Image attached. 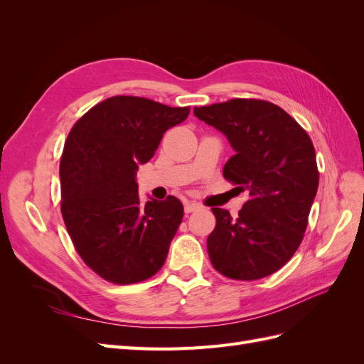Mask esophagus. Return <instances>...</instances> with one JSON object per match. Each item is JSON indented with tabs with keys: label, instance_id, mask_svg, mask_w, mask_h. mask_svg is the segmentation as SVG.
Instances as JSON below:
<instances>
[{
	"label": "esophagus",
	"instance_id": "obj_1",
	"mask_svg": "<svg viewBox=\"0 0 364 364\" xmlns=\"http://www.w3.org/2000/svg\"><path fill=\"white\" fill-rule=\"evenodd\" d=\"M200 208V205L199 203H196V202H186L185 203V213L186 214H190V213H194V211H197V209Z\"/></svg>",
	"mask_w": 364,
	"mask_h": 364
}]
</instances>
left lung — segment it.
<instances>
[{
	"mask_svg": "<svg viewBox=\"0 0 364 364\" xmlns=\"http://www.w3.org/2000/svg\"><path fill=\"white\" fill-rule=\"evenodd\" d=\"M194 115L226 135L235 155L223 178L249 194L237 218L211 209L209 259L230 279L266 278L302 243L318 186L311 138L284 109L255 98L194 107Z\"/></svg>",
	"mask_w": 364,
	"mask_h": 364,
	"instance_id": "1",
	"label": "left lung"
}]
</instances>
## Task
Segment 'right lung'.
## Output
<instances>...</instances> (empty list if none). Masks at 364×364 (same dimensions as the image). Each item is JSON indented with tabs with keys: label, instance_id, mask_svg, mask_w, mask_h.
I'll use <instances>...</instances> for the list:
<instances>
[{
	"label": "right lung",
	"instance_id": "1",
	"mask_svg": "<svg viewBox=\"0 0 364 364\" xmlns=\"http://www.w3.org/2000/svg\"><path fill=\"white\" fill-rule=\"evenodd\" d=\"M190 107L115 95L77 119L60 158V211L73 245L98 277L114 284L151 278L165 262L183 206L174 196L142 203L139 164Z\"/></svg>",
	"mask_w": 364,
	"mask_h": 364
}]
</instances>
